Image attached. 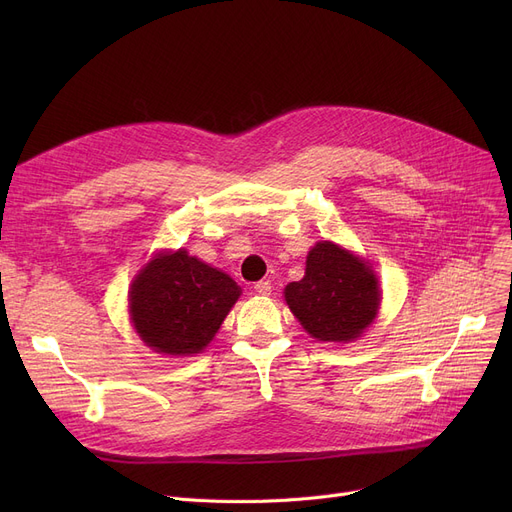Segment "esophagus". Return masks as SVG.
Here are the masks:
<instances>
[{
  "label": "esophagus",
  "mask_w": 512,
  "mask_h": 512,
  "mask_svg": "<svg viewBox=\"0 0 512 512\" xmlns=\"http://www.w3.org/2000/svg\"><path fill=\"white\" fill-rule=\"evenodd\" d=\"M272 282L270 280H265V282H257L255 284V292H259L261 294V297H270V294H272Z\"/></svg>",
  "instance_id": "esophagus-1"
}]
</instances>
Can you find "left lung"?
I'll use <instances>...</instances> for the list:
<instances>
[{
  "label": "left lung",
  "mask_w": 512,
  "mask_h": 512,
  "mask_svg": "<svg viewBox=\"0 0 512 512\" xmlns=\"http://www.w3.org/2000/svg\"><path fill=\"white\" fill-rule=\"evenodd\" d=\"M305 332L321 342H353L378 315L382 290L371 265L330 240L309 251L305 276L284 288Z\"/></svg>",
  "instance_id": "1"
}]
</instances>
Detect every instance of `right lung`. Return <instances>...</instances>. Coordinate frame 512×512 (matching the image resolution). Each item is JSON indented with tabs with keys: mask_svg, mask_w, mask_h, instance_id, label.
<instances>
[{
	"mask_svg": "<svg viewBox=\"0 0 512 512\" xmlns=\"http://www.w3.org/2000/svg\"><path fill=\"white\" fill-rule=\"evenodd\" d=\"M240 297L222 270L184 249L157 253L128 290L130 321L155 353L197 355L213 340Z\"/></svg>",
	"mask_w": 512,
	"mask_h": 512,
	"instance_id": "obj_1",
	"label": "right lung"
}]
</instances>
